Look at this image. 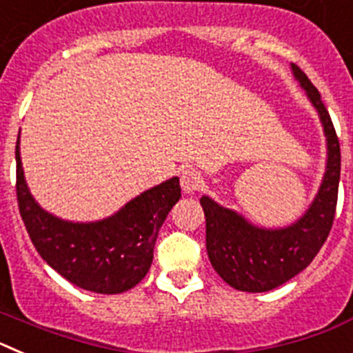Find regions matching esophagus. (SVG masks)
I'll return each mask as SVG.
<instances>
[{"label":"esophagus","mask_w":353,"mask_h":353,"mask_svg":"<svg viewBox=\"0 0 353 353\" xmlns=\"http://www.w3.org/2000/svg\"><path fill=\"white\" fill-rule=\"evenodd\" d=\"M180 185H182V191L185 194H192V192L199 191L201 185H203V179H201V173L194 168H189V170H183L180 174Z\"/></svg>","instance_id":"1"}]
</instances>
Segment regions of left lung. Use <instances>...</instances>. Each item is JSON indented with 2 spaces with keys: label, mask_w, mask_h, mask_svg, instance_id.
I'll use <instances>...</instances> for the list:
<instances>
[{
  "label": "left lung",
  "mask_w": 353,
  "mask_h": 353,
  "mask_svg": "<svg viewBox=\"0 0 353 353\" xmlns=\"http://www.w3.org/2000/svg\"><path fill=\"white\" fill-rule=\"evenodd\" d=\"M292 72L316 109L327 139L325 173L310 208L290 226L261 228L208 196L199 199L207 219L208 260L215 272L240 292H269L302 272L318 254L334 221L341 173L338 136L313 83L297 65L292 63Z\"/></svg>",
  "instance_id": "8db88e82"
}]
</instances>
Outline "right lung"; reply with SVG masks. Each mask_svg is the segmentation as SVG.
<instances>
[{
	"instance_id": "1",
	"label": "right lung",
	"mask_w": 353,
	"mask_h": 353,
	"mask_svg": "<svg viewBox=\"0 0 353 353\" xmlns=\"http://www.w3.org/2000/svg\"><path fill=\"white\" fill-rule=\"evenodd\" d=\"M17 203L40 256L72 285L95 293H121L138 285L154 260L159 230L180 199L179 176L141 192L117 214L93 223L65 221L43 210L24 179L19 136Z\"/></svg>"
}]
</instances>
